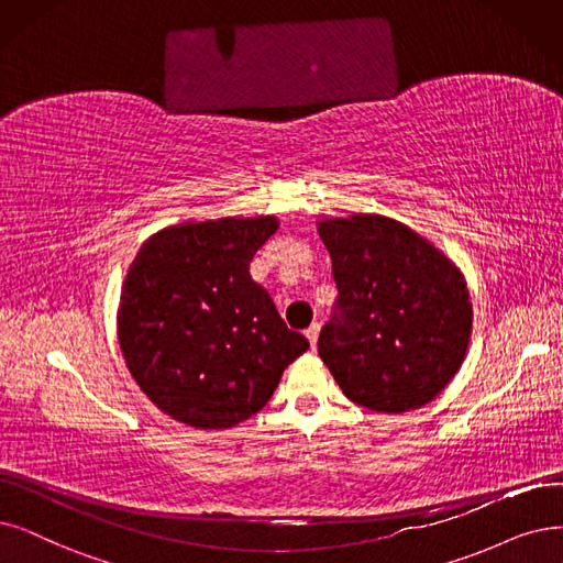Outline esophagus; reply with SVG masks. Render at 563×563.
<instances>
[{
  "mask_svg": "<svg viewBox=\"0 0 563 563\" xmlns=\"http://www.w3.org/2000/svg\"><path fill=\"white\" fill-rule=\"evenodd\" d=\"M319 332H321V325L319 323H311L307 330H305V334H307V340H309V344H311V349L317 346V340H319Z\"/></svg>",
  "mask_w": 563,
  "mask_h": 563,
  "instance_id": "obj_1",
  "label": "esophagus"
}]
</instances>
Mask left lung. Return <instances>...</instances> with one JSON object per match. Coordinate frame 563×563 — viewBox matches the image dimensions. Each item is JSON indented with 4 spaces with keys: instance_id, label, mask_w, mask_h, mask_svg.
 <instances>
[{
    "instance_id": "left-lung-1",
    "label": "left lung",
    "mask_w": 563,
    "mask_h": 563,
    "mask_svg": "<svg viewBox=\"0 0 563 563\" xmlns=\"http://www.w3.org/2000/svg\"><path fill=\"white\" fill-rule=\"evenodd\" d=\"M319 233L336 286L319 355L336 386L378 413L432 401L468 346L471 302L460 269L388 217L328 219Z\"/></svg>"
}]
</instances>
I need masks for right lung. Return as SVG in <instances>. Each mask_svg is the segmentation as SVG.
<instances>
[{
    "mask_svg": "<svg viewBox=\"0 0 563 563\" xmlns=\"http://www.w3.org/2000/svg\"><path fill=\"white\" fill-rule=\"evenodd\" d=\"M275 217L173 227L150 238L122 288L118 332L141 390L170 418L223 430L258 413L309 349L250 275Z\"/></svg>",
    "mask_w": 563,
    "mask_h": 563,
    "instance_id": "1",
    "label": "right lung"
}]
</instances>
